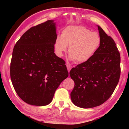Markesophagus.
I'll return each mask as SVG.
<instances>
[{
  "label": "esophagus",
  "instance_id": "1",
  "mask_svg": "<svg viewBox=\"0 0 129 129\" xmlns=\"http://www.w3.org/2000/svg\"><path fill=\"white\" fill-rule=\"evenodd\" d=\"M67 69H68V72H70L71 69H72V67H71L70 65L69 64H67Z\"/></svg>",
  "mask_w": 129,
  "mask_h": 129
}]
</instances>
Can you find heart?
I'll use <instances>...</instances> for the list:
<instances>
[{"mask_svg": "<svg viewBox=\"0 0 129 129\" xmlns=\"http://www.w3.org/2000/svg\"><path fill=\"white\" fill-rule=\"evenodd\" d=\"M101 39L98 33L83 26L70 25L61 32L55 42L56 54L61 57L69 47V59L76 62L88 61L99 47Z\"/></svg>", "mask_w": 129, "mask_h": 129, "instance_id": "1", "label": "heart"}]
</instances>
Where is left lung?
Listing matches in <instances>:
<instances>
[{"label":"left lung","instance_id":"8db88e82","mask_svg":"<svg viewBox=\"0 0 129 129\" xmlns=\"http://www.w3.org/2000/svg\"><path fill=\"white\" fill-rule=\"evenodd\" d=\"M101 43L88 61L70 72L74 81L70 94L73 103L88 109L99 106L114 91L120 76V55L114 40L98 25Z\"/></svg>","mask_w":129,"mask_h":129}]
</instances>
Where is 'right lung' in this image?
I'll return each mask as SVG.
<instances>
[{
  "label": "right lung",
  "instance_id": "right-lung-1",
  "mask_svg": "<svg viewBox=\"0 0 129 129\" xmlns=\"http://www.w3.org/2000/svg\"><path fill=\"white\" fill-rule=\"evenodd\" d=\"M56 24L49 20L29 29L14 47L10 78L18 96L31 105L45 106L69 75L65 62L54 53Z\"/></svg>",
  "mask_w": 129,
  "mask_h": 129
}]
</instances>
